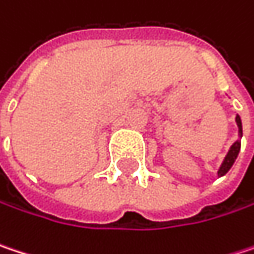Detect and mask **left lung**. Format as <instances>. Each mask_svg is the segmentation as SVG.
<instances>
[{"mask_svg":"<svg viewBox=\"0 0 254 254\" xmlns=\"http://www.w3.org/2000/svg\"><path fill=\"white\" fill-rule=\"evenodd\" d=\"M236 122H237V127H239V133H240V136H242L243 135L242 119H240V116H239V115L236 116ZM240 147H242L240 141H236V142L231 145V148H230V151H228V154H227V157H225V160H224L222 166L219 167L218 176H224V174L227 173V172L231 169V166L234 164V161H236V158H237V155H239V152H240Z\"/></svg>","mask_w":254,"mask_h":254,"instance_id":"1","label":"left lung"}]
</instances>
